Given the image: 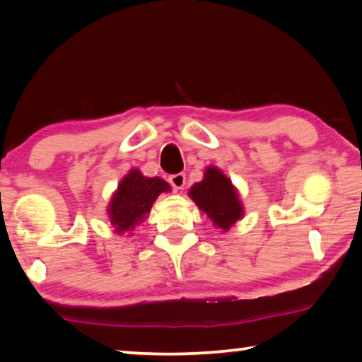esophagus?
<instances>
[{
  "label": "esophagus",
  "instance_id": "obj_1",
  "mask_svg": "<svg viewBox=\"0 0 362 362\" xmlns=\"http://www.w3.org/2000/svg\"><path fill=\"white\" fill-rule=\"evenodd\" d=\"M185 182H187V175L185 174H174L169 177V183L173 185L175 189H182L185 187Z\"/></svg>",
  "mask_w": 362,
  "mask_h": 362
}]
</instances>
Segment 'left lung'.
Segmentation results:
<instances>
[{"label":"left lung","mask_w":362,"mask_h":362,"mask_svg":"<svg viewBox=\"0 0 362 362\" xmlns=\"http://www.w3.org/2000/svg\"><path fill=\"white\" fill-rule=\"evenodd\" d=\"M199 211H203L212 225L228 231L244 217L240 192L217 166H207L201 182H196L188 192Z\"/></svg>","instance_id":"left-lung-1"}]
</instances>
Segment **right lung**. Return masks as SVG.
Segmentation results:
<instances>
[{
    "mask_svg": "<svg viewBox=\"0 0 362 362\" xmlns=\"http://www.w3.org/2000/svg\"><path fill=\"white\" fill-rule=\"evenodd\" d=\"M170 192V185L159 177H145L140 169L134 168L122 177L118 188L112 194L107 206V216L113 231L122 235L144 223L151 211V206L161 193Z\"/></svg>",
    "mask_w": 362,
    "mask_h": 362,
    "instance_id": "add662e5",
    "label": "right lung"
}]
</instances>
